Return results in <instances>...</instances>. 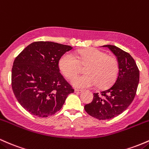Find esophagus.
<instances>
[{"instance_id":"1","label":"esophagus","mask_w":149,"mask_h":149,"mask_svg":"<svg viewBox=\"0 0 149 149\" xmlns=\"http://www.w3.org/2000/svg\"><path fill=\"white\" fill-rule=\"evenodd\" d=\"M82 90H79V89H74V92L77 93H80L82 92Z\"/></svg>"}]
</instances>
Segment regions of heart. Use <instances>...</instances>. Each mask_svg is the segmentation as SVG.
<instances>
[{
	"label": "heart",
	"mask_w": 149,
	"mask_h": 149,
	"mask_svg": "<svg viewBox=\"0 0 149 149\" xmlns=\"http://www.w3.org/2000/svg\"><path fill=\"white\" fill-rule=\"evenodd\" d=\"M81 66H86L85 72L87 74L72 81L76 88H91L97 84L99 88H107L115 82L119 72L118 60L94 48L80 50L75 56L65 53L59 61L60 70L69 79L79 74Z\"/></svg>",
	"instance_id": "b5f03b06"
}]
</instances>
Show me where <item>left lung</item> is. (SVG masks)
<instances>
[{"mask_svg": "<svg viewBox=\"0 0 149 149\" xmlns=\"http://www.w3.org/2000/svg\"><path fill=\"white\" fill-rule=\"evenodd\" d=\"M117 57L119 72L115 82L101 93H93L91 103L84 106L88 115L98 120H109L125 111L133 101L139 81V70L133 58L120 48L105 45Z\"/></svg>", "mask_w": 149, "mask_h": 149, "instance_id": "1", "label": "left lung"}]
</instances>
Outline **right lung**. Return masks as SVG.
Masks as SVG:
<instances>
[{"mask_svg":"<svg viewBox=\"0 0 149 149\" xmlns=\"http://www.w3.org/2000/svg\"><path fill=\"white\" fill-rule=\"evenodd\" d=\"M72 47L51 41L31 43L16 57L12 88L17 100L31 114L46 118L61 109L74 92L60 72L58 63Z\"/></svg>","mask_w":149,"mask_h":149,"instance_id":"add662e5","label":"right lung"}]
</instances>
